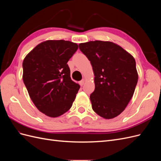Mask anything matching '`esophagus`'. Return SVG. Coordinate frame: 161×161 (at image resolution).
I'll use <instances>...</instances> for the list:
<instances>
[{
    "label": "esophagus",
    "instance_id": "1",
    "mask_svg": "<svg viewBox=\"0 0 161 161\" xmlns=\"http://www.w3.org/2000/svg\"><path fill=\"white\" fill-rule=\"evenodd\" d=\"M85 84V80H80V82H79V85H80V86H82Z\"/></svg>",
    "mask_w": 161,
    "mask_h": 161
}]
</instances>
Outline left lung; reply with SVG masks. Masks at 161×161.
Wrapping results in <instances>:
<instances>
[{
	"label": "left lung",
	"mask_w": 161,
	"mask_h": 161,
	"mask_svg": "<svg viewBox=\"0 0 161 161\" xmlns=\"http://www.w3.org/2000/svg\"><path fill=\"white\" fill-rule=\"evenodd\" d=\"M95 75L92 108L105 119L119 115L128 105L137 85L136 61L130 53L111 42L91 41L79 45Z\"/></svg>",
	"instance_id": "8db88e82"
}]
</instances>
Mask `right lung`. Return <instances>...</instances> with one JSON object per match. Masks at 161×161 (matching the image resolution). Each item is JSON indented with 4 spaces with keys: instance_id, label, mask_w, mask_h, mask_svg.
I'll list each match as a JSON object with an SVG mask.
<instances>
[{
    "instance_id": "add662e5",
    "label": "right lung",
    "mask_w": 161,
    "mask_h": 161,
    "mask_svg": "<svg viewBox=\"0 0 161 161\" xmlns=\"http://www.w3.org/2000/svg\"><path fill=\"white\" fill-rule=\"evenodd\" d=\"M75 43L47 40L38 44L23 62V80L33 103L45 115L56 118L69 111L80 89L67 64L78 50Z\"/></svg>"
}]
</instances>
